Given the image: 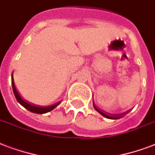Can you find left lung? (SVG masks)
Instances as JSON below:
<instances>
[{
  "mask_svg": "<svg viewBox=\"0 0 155 155\" xmlns=\"http://www.w3.org/2000/svg\"><path fill=\"white\" fill-rule=\"evenodd\" d=\"M94 108H95V110H96L97 112L100 113L101 115H103L104 117H107V118H109V119H118V118L123 117V116L126 114H127V112H129V111H127V112L120 114H107V113L102 112L101 110H100V109H98L96 107H95V104H94Z\"/></svg>",
  "mask_w": 155,
  "mask_h": 155,
  "instance_id": "8db88e82",
  "label": "left lung"
}]
</instances>
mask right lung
<instances>
[{
	"mask_svg": "<svg viewBox=\"0 0 155 155\" xmlns=\"http://www.w3.org/2000/svg\"><path fill=\"white\" fill-rule=\"evenodd\" d=\"M11 81H12V87H13V91H14V94L15 95V98L17 100L18 103L23 105V106L27 109L28 111L32 113H35V114H46V113H48L50 111H51L52 109H54L56 106H58V104H60V102H58L56 104H52V105H50V106H38V105H33V104H31L28 103L27 101H25L24 100L21 98V96L19 95V94L18 93L17 90H16L15 86V82H14V78H13V74L11 75Z\"/></svg>",
	"mask_w": 155,
	"mask_h": 155,
	"instance_id": "add662e5",
	"label": "right lung"
}]
</instances>
